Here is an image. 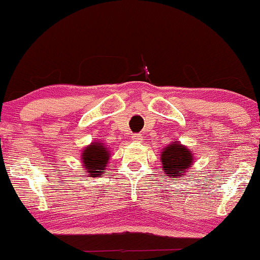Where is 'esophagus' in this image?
Instances as JSON below:
<instances>
[{"instance_id":"1","label":"esophagus","mask_w":260,"mask_h":260,"mask_svg":"<svg viewBox=\"0 0 260 260\" xmlns=\"http://www.w3.org/2000/svg\"><path fill=\"white\" fill-rule=\"evenodd\" d=\"M132 139L134 140V142H142V140H143V137H142V134H139V133H134L133 136H132Z\"/></svg>"}]
</instances>
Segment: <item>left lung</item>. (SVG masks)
<instances>
[{"mask_svg":"<svg viewBox=\"0 0 260 260\" xmlns=\"http://www.w3.org/2000/svg\"><path fill=\"white\" fill-rule=\"evenodd\" d=\"M192 154L183 145L175 143L164 149L161 154V164L166 175L177 178L184 176L188 168L192 165Z\"/></svg>","mask_w":260,"mask_h":260,"instance_id":"1","label":"left lung"}]
</instances>
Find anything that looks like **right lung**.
Listing matches in <instances>:
<instances>
[{
	"mask_svg": "<svg viewBox=\"0 0 260 260\" xmlns=\"http://www.w3.org/2000/svg\"><path fill=\"white\" fill-rule=\"evenodd\" d=\"M83 165L88 170L91 177H100L105 172L106 164L109 162V150L103 143H91L83 153Z\"/></svg>",
	"mask_w": 260,
	"mask_h": 260,
	"instance_id": "obj_1",
	"label": "right lung"
}]
</instances>
